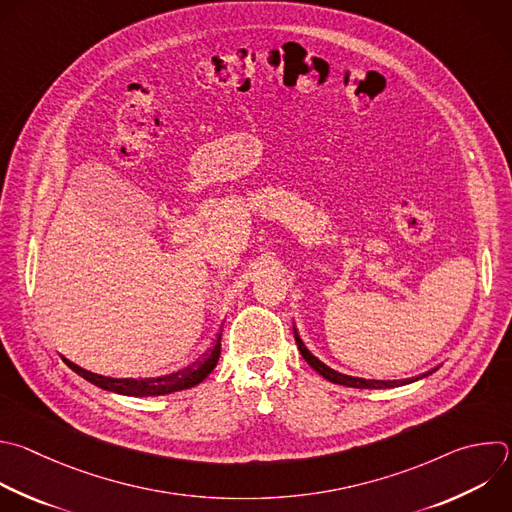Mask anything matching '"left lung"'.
Masks as SVG:
<instances>
[{"label": "left lung", "mask_w": 512, "mask_h": 512, "mask_svg": "<svg viewBox=\"0 0 512 512\" xmlns=\"http://www.w3.org/2000/svg\"><path fill=\"white\" fill-rule=\"evenodd\" d=\"M293 335H295V342H297V348H299V352H301V356H303V360L319 374V376H323L325 380H329L331 384H339V386H348V388H360V390H380V388H398V386H404V384H412V382H416V380H420V378H426V376H430L432 372H436L438 368H434V370H430V372H426V374H422V376H416V378H408V380H364V378H354V376H346V374H339V372H335V370H331L329 366H325L321 360H317L307 348H305V344L301 342V337H299V333H297V329L293 327Z\"/></svg>", "instance_id": "8db88e82"}]
</instances>
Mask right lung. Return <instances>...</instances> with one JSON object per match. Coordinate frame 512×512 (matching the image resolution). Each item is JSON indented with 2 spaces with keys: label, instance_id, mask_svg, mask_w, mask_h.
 <instances>
[{
  "label": "right lung",
  "instance_id": "right-lung-1",
  "mask_svg": "<svg viewBox=\"0 0 512 512\" xmlns=\"http://www.w3.org/2000/svg\"><path fill=\"white\" fill-rule=\"evenodd\" d=\"M221 356V333H217V339L211 350H207L197 362H193L191 366H187L185 370H179L175 374L168 376H160V378H144V380H134V378H106V376H98L92 374L72 362L66 360V364L84 380H88L90 384L114 392V394H122V396H134V398H144V396H164V394H173V392H181V390H189L197 384H201L217 366Z\"/></svg>",
  "mask_w": 512,
  "mask_h": 512
}]
</instances>
